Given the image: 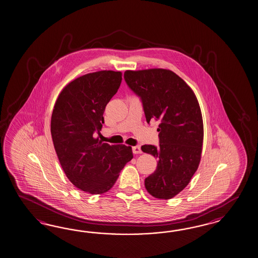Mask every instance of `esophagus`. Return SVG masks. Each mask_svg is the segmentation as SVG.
Segmentation results:
<instances>
[{"instance_id":"1","label":"esophagus","mask_w":258,"mask_h":258,"mask_svg":"<svg viewBox=\"0 0 258 258\" xmlns=\"http://www.w3.org/2000/svg\"><path fill=\"white\" fill-rule=\"evenodd\" d=\"M133 152L134 154H140L142 153V150H141V147L139 146H135L133 147Z\"/></svg>"}]
</instances>
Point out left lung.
I'll use <instances>...</instances> for the list:
<instances>
[{
    "mask_svg": "<svg viewBox=\"0 0 258 258\" xmlns=\"http://www.w3.org/2000/svg\"><path fill=\"white\" fill-rule=\"evenodd\" d=\"M124 79L141 99L147 123L153 119L160 122L159 147H141L159 160L145 186L154 197L171 199L188 185L201 160L204 125L198 100L171 70H126Z\"/></svg>",
    "mask_w": 258,
    "mask_h": 258,
    "instance_id": "left-lung-1",
    "label": "left lung"
}]
</instances>
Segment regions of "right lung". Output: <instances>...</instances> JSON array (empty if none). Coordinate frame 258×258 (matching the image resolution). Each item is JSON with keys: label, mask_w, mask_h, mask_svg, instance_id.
<instances>
[{"label": "right lung", "mask_w": 258, "mask_h": 258, "mask_svg": "<svg viewBox=\"0 0 258 258\" xmlns=\"http://www.w3.org/2000/svg\"><path fill=\"white\" fill-rule=\"evenodd\" d=\"M121 82L122 73L111 70L79 77L60 93L51 114L50 133L63 172L75 187L91 195L108 191L133 158L132 147L95 138Z\"/></svg>", "instance_id": "obj_1"}]
</instances>
